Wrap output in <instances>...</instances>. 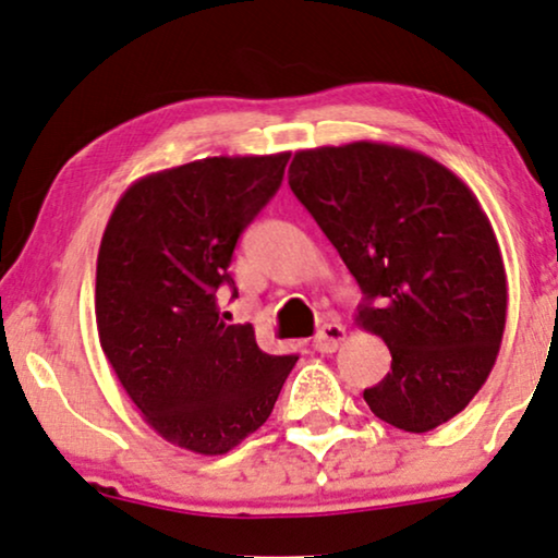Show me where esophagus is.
Listing matches in <instances>:
<instances>
[{
	"mask_svg": "<svg viewBox=\"0 0 558 558\" xmlns=\"http://www.w3.org/2000/svg\"><path fill=\"white\" fill-rule=\"evenodd\" d=\"M344 339H347L344 326L337 324V322H331V324H324L322 331L316 333L314 347H316V352L331 354V352H337L341 344H344Z\"/></svg>",
	"mask_w": 558,
	"mask_h": 558,
	"instance_id": "1",
	"label": "esophagus"
}]
</instances>
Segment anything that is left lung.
Returning <instances> with one entry per match:
<instances>
[{
  "instance_id": "obj_1",
  "label": "left lung",
  "mask_w": 558,
  "mask_h": 558,
  "mask_svg": "<svg viewBox=\"0 0 558 558\" xmlns=\"http://www.w3.org/2000/svg\"><path fill=\"white\" fill-rule=\"evenodd\" d=\"M288 183L367 295L356 326L390 349L369 411L411 434L462 413L493 373L508 314L500 244L470 185L373 140L295 153Z\"/></svg>"
}]
</instances>
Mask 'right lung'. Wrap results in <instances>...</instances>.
Listing matches in <instances>:
<instances>
[{
  "mask_svg": "<svg viewBox=\"0 0 558 558\" xmlns=\"http://www.w3.org/2000/svg\"><path fill=\"white\" fill-rule=\"evenodd\" d=\"M291 153L219 155L140 178L122 193L96 259L104 354L147 426L217 457L272 413L295 354H267L250 324L221 322L236 240L283 181Z\"/></svg>",
  "mask_w": 558,
  "mask_h": 558,
  "instance_id": "add662e5",
  "label": "right lung"
}]
</instances>
